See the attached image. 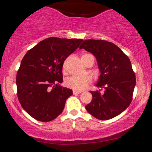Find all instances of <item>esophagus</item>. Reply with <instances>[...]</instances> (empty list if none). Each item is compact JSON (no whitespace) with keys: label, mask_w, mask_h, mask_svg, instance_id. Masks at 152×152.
Instances as JSON below:
<instances>
[{"label":"esophagus","mask_w":152,"mask_h":152,"mask_svg":"<svg viewBox=\"0 0 152 152\" xmlns=\"http://www.w3.org/2000/svg\"><path fill=\"white\" fill-rule=\"evenodd\" d=\"M81 91L73 90V94H81Z\"/></svg>","instance_id":"obj_1"}]
</instances>
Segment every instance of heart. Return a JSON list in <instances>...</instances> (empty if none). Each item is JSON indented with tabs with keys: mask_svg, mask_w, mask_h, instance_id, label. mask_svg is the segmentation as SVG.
Returning a JSON list of instances; mask_svg holds the SVG:
<instances>
[{
	"mask_svg": "<svg viewBox=\"0 0 152 152\" xmlns=\"http://www.w3.org/2000/svg\"><path fill=\"white\" fill-rule=\"evenodd\" d=\"M90 54H83L81 56V61L84 64L85 60ZM64 71H65V65L64 66ZM91 82V78L88 76H70L65 80V84L67 87L76 91L85 89Z\"/></svg>",
	"mask_w": 152,
	"mask_h": 152,
	"instance_id": "obj_1",
	"label": "heart"
}]
</instances>
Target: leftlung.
I'll return each mask as SVG.
<instances>
[{
    "instance_id": "obj_1",
    "label": "left lung",
    "mask_w": 152,
    "mask_h": 152,
    "mask_svg": "<svg viewBox=\"0 0 152 152\" xmlns=\"http://www.w3.org/2000/svg\"><path fill=\"white\" fill-rule=\"evenodd\" d=\"M79 48L96 57L101 74L96 86L105 88L103 94L90 91L92 101L86 106V111L100 120L118 116L130 105L136 85L129 58L117 46L104 40H85Z\"/></svg>"
}]
</instances>
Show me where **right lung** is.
<instances>
[{"mask_svg": "<svg viewBox=\"0 0 152 152\" xmlns=\"http://www.w3.org/2000/svg\"><path fill=\"white\" fill-rule=\"evenodd\" d=\"M83 39L48 38L28 50L16 76L17 94L26 112L40 121H50L62 113L73 94L62 87L64 61Z\"/></svg>", "mask_w": 152, "mask_h": 152, "instance_id": "right-lung-1", "label": "right lung"}]
</instances>
